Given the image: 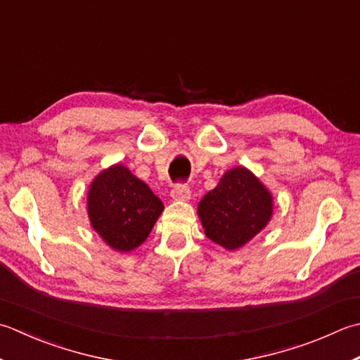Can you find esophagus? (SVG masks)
I'll return each mask as SVG.
<instances>
[{"label": "esophagus", "mask_w": 360, "mask_h": 360, "mask_svg": "<svg viewBox=\"0 0 360 360\" xmlns=\"http://www.w3.org/2000/svg\"><path fill=\"white\" fill-rule=\"evenodd\" d=\"M172 198L176 201H187L190 200V187L184 182H178L172 188Z\"/></svg>", "instance_id": "34e87169"}]
</instances>
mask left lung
I'll return each mask as SVG.
<instances>
[{
    "label": "left lung",
    "instance_id": "1",
    "mask_svg": "<svg viewBox=\"0 0 360 360\" xmlns=\"http://www.w3.org/2000/svg\"><path fill=\"white\" fill-rule=\"evenodd\" d=\"M271 210L270 192L243 167L224 173L198 206L206 236L228 250L240 248L262 231Z\"/></svg>",
    "mask_w": 360,
    "mask_h": 360
}]
</instances>
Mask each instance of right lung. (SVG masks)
Listing matches in <instances>:
<instances>
[{
    "label": "right lung",
    "mask_w": 360,
    "mask_h": 360,
    "mask_svg": "<svg viewBox=\"0 0 360 360\" xmlns=\"http://www.w3.org/2000/svg\"><path fill=\"white\" fill-rule=\"evenodd\" d=\"M87 204L91 226L117 251L142 245L164 210L151 188L120 164L96 176Z\"/></svg>",
    "instance_id": "right-lung-1"
}]
</instances>
